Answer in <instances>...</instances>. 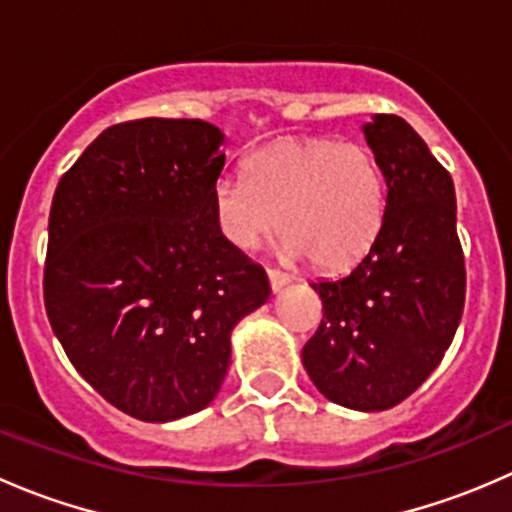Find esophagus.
<instances>
[{"label":"esophagus","instance_id":"obj_1","mask_svg":"<svg viewBox=\"0 0 512 512\" xmlns=\"http://www.w3.org/2000/svg\"><path fill=\"white\" fill-rule=\"evenodd\" d=\"M267 280H270L272 292H280L282 287L289 285V275H285V272H280V270H275V267H270V270H267Z\"/></svg>","mask_w":512,"mask_h":512}]
</instances>
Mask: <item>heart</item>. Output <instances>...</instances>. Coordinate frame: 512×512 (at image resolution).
<instances>
[{
	"mask_svg": "<svg viewBox=\"0 0 512 512\" xmlns=\"http://www.w3.org/2000/svg\"><path fill=\"white\" fill-rule=\"evenodd\" d=\"M389 208L381 163L361 143L285 138L245 160V178L213 185V213L232 247L255 252L280 230L287 260L347 272L379 240Z\"/></svg>",
	"mask_w": 512,
	"mask_h": 512,
	"instance_id": "1",
	"label": "heart"
}]
</instances>
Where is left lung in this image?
<instances>
[{
	"label": "left lung",
	"instance_id": "obj_1",
	"mask_svg": "<svg viewBox=\"0 0 512 512\" xmlns=\"http://www.w3.org/2000/svg\"><path fill=\"white\" fill-rule=\"evenodd\" d=\"M364 136L389 188L386 220L347 277L312 282L324 319L302 361L329 401L384 411L414 394L451 347L466 260L451 173L423 138L394 113H376Z\"/></svg>",
	"mask_w": 512,
	"mask_h": 512
}]
</instances>
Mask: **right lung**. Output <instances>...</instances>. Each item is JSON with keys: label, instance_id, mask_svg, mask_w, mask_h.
Here are the masks:
<instances>
[{"label": "right lung", "instance_id": "add662e5", "mask_svg": "<svg viewBox=\"0 0 512 512\" xmlns=\"http://www.w3.org/2000/svg\"><path fill=\"white\" fill-rule=\"evenodd\" d=\"M223 141L200 118L116 123L51 200L46 317L74 369L141 421L205 409L230 332L270 297L265 270L215 225Z\"/></svg>", "mask_w": 512, "mask_h": 512}]
</instances>
